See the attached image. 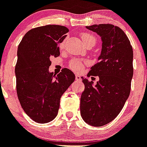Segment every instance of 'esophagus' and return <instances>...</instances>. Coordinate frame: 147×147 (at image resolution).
<instances>
[{"label":"esophagus","mask_w":147,"mask_h":147,"mask_svg":"<svg viewBox=\"0 0 147 147\" xmlns=\"http://www.w3.org/2000/svg\"><path fill=\"white\" fill-rule=\"evenodd\" d=\"M76 81H81V80H82V78H81V77H80L79 76L76 75Z\"/></svg>","instance_id":"34e87169"}]
</instances>
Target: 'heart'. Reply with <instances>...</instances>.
Wrapping results in <instances>:
<instances>
[{
  "label": "heart",
  "mask_w": 147,
  "mask_h": 147,
  "mask_svg": "<svg viewBox=\"0 0 147 147\" xmlns=\"http://www.w3.org/2000/svg\"><path fill=\"white\" fill-rule=\"evenodd\" d=\"M82 39L84 45H87V44H93L94 45L95 43H96V38L93 34H89V33H83L82 34ZM64 45H65V40H63V42L60 43L59 47L63 48V47H64ZM69 65L71 69L76 71H81L83 69V67H84L83 63L81 61H79V60H77V59L72 60L70 63Z\"/></svg>",
  "instance_id": "b5f03b06"
}]
</instances>
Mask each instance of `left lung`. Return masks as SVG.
Segmentation results:
<instances>
[{"instance_id":"8db88e82","label":"left lung","mask_w":147,"mask_h":147,"mask_svg":"<svg viewBox=\"0 0 147 147\" xmlns=\"http://www.w3.org/2000/svg\"><path fill=\"white\" fill-rule=\"evenodd\" d=\"M101 38L98 63L88 76H98L94 85L82 77L84 90L81 96L82 119L91 126L100 127L114 120L123 108L131 91L133 77V49L125 32L111 24L86 26Z\"/></svg>"}]
</instances>
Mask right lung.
Segmentation results:
<instances>
[{"mask_svg": "<svg viewBox=\"0 0 147 147\" xmlns=\"http://www.w3.org/2000/svg\"><path fill=\"white\" fill-rule=\"evenodd\" d=\"M69 29L57 25L32 28L17 50L15 67L16 92L26 115L38 123L56 118L62 95L75 81L71 70L64 68L57 76L49 71L51 57H59V47Z\"/></svg>", "mask_w": 147, "mask_h": 147, "instance_id": "right-lung-1", "label": "right lung"}]
</instances>
